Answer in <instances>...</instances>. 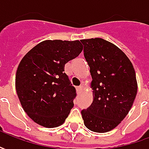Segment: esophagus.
Here are the masks:
<instances>
[{"label": "esophagus", "instance_id": "esophagus-1", "mask_svg": "<svg viewBox=\"0 0 149 149\" xmlns=\"http://www.w3.org/2000/svg\"><path fill=\"white\" fill-rule=\"evenodd\" d=\"M84 89V85H80V86L77 87V90L79 91V92H81V91H83Z\"/></svg>", "mask_w": 149, "mask_h": 149}]
</instances>
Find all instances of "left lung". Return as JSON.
Segmentation results:
<instances>
[{"label": "left lung", "mask_w": 149, "mask_h": 149, "mask_svg": "<svg viewBox=\"0 0 149 149\" xmlns=\"http://www.w3.org/2000/svg\"><path fill=\"white\" fill-rule=\"evenodd\" d=\"M90 68L93 103L81 111L89 130L106 133L116 128L134 102L138 83L133 64L115 45L101 38L81 40Z\"/></svg>", "instance_id": "obj_1"}]
</instances>
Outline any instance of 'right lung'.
Segmentation results:
<instances>
[{"instance_id":"right-lung-1","label":"right lung","mask_w":149,"mask_h":149,"mask_svg":"<svg viewBox=\"0 0 149 149\" xmlns=\"http://www.w3.org/2000/svg\"><path fill=\"white\" fill-rule=\"evenodd\" d=\"M79 40H46L20 60L15 89L27 115L40 126L56 128L65 123L74 107L75 88L65 73V65L81 53Z\"/></svg>"}]
</instances>
